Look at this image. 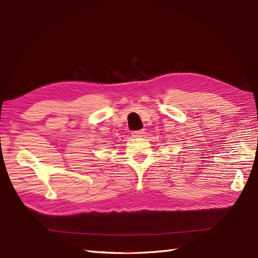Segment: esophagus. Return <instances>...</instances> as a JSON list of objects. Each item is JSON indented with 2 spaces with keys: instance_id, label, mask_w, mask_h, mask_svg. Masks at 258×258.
I'll return each mask as SVG.
<instances>
[{
  "instance_id": "esophagus-1",
  "label": "esophagus",
  "mask_w": 258,
  "mask_h": 258,
  "mask_svg": "<svg viewBox=\"0 0 258 258\" xmlns=\"http://www.w3.org/2000/svg\"><path fill=\"white\" fill-rule=\"evenodd\" d=\"M144 135H145L144 130H139V131L132 132V137H134V138H143Z\"/></svg>"
}]
</instances>
